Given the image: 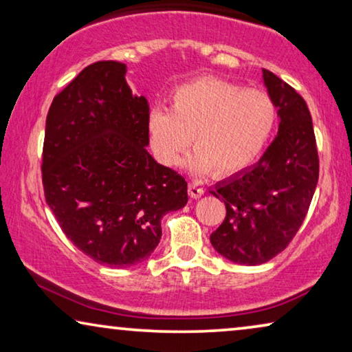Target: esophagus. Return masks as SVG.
<instances>
[{
	"label": "esophagus",
	"instance_id": "obj_1",
	"mask_svg": "<svg viewBox=\"0 0 352 352\" xmlns=\"http://www.w3.org/2000/svg\"><path fill=\"white\" fill-rule=\"evenodd\" d=\"M203 193H204V188L199 186L198 182L188 184V195H190L192 198H199Z\"/></svg>",
	"mask_w": 352,
	"mask_h": 352
}]
</instances>
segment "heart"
Returning <instances> with one entry per match:
<instances>
[{
    "instance_id": "1",
    "label": "heart",
    "mask_w": 352,
    "mask_h": 352,
    "mask_svg": "<svg viewBox=\"0 0 352 352\" xmlns=\"http://www.w3.org/2000/svg\"><path fill=\"white\" fill-rule=\"evenodd\" d=\"M171 110L155 108L148 120L151 149L160 164H179L184 151L193 173L228 176L247 168L263 153L277 126V105L261 89L220 78L182 85L170 97Z\"/></svg>"
}]
</instances>
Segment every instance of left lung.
I'll use <instances>...</instances> for the list:
<instances>
[{"mask_svg":"<svg viewBox=\"0 0 352 352\" xmlns=\"http://www.w3.org/2000/svg\"><path fill=\"white\" fill-rule=\"evenodd\" d=\"M278 108V135L256 165L215 186L226 215L210 244L232 263L256 266L282 253L304 223L320 176L310 110L294 88L263 69Z\"/></svg>","mask_w":352,"mask_h":352,"instance_id":"obj_1","label":"left lung"}]
</instances>
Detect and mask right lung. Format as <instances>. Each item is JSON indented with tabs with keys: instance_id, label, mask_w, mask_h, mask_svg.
<instances>
[{
	"instance_id": "1",
	"label": "right lung",
	"mask_w": 352,
	"mask_h": 352,
	"mask_svg": "<svg viewBox=\"0 0 352 352\" xmlns=\"http://www.w3.org/2000/svg\"><path fill=\"white\" fill-rule=\"evenodd\" d=\"M124 75L126 64L97 61L55 96L41 166L45 201L67 239L115 269L149 258L162 217L188 199L186 179L146 151L149 104Z\"/></svg>"
}]
</instances>
